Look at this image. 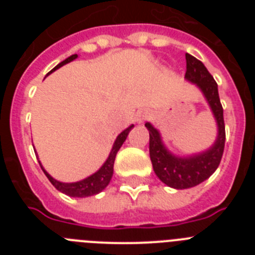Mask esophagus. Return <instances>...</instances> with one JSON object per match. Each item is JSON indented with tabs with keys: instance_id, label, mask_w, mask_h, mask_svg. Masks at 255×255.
Listing matches in <instances>:
<instances>
[{
	"instance_id": "obj_1",
	"label": "esophagus",
	"mask_w": 255,
	"mask_h": 255,
	"mask_svg": "<svg viewBox=\"0 0 255 255\" xmlns=\"http://www.w3.org/2000/svg\"><path fill=\"white\" fill-rule=\"evenodd\" d=\"M147 117H148V115L145 114V112H139V114L136 115V121H138V123H143V121L145 120Z\"/></svg>"
}]
</instances>
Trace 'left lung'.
I'll use <instances>...</instances> for the list:
<instances>
[{
	"label": "left lung",
	"instance_id": "8db88e82",
	"mask_svg": "<svg viewBox=\"0 0 255 255\" xmlns=\"http://www.w3.org/2000/svg\"><path fill=\"white\" fill-rule=\"evenodd\" d=\"M185 58V78L191 83H195L206 96L217 120L218 138L215 145L207 152L189 158H177L163 147L158 131L149 123L145 124L149 130V155L153 170L162 182L175 189L193 188L208 179L217 170L224 154L226 140L224 108L218 96L217 83L202 61L189 53H186Z\"/></svg>",
	"mask_w": 255,
	"mask_h": 255
}]
</instances>
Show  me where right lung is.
Segmentation results:
<instances>
[{"label":"right lung","mask_w":255,"mask_h":255,"mask_svg":"<svg viewBox=\"0 0 255 255\" xmlns=\"http://www.w3.org/2000/svg\"><path fill=\"white\" fill-rule=\"evenodd\" d=\"M76 57H78V55L70 56V57H67L65 61L60 62V64H58L55 69H52L49 73L55 71V70L58 69V67L64 66L65 64H67V62H70V61L75 60ZM132 126L134 125L129 126L128 129L124 130V131L121 132L119 136H117L116 141H115V144H114V147H112L111 153H110L107 161L105 162V164H103L102 167L97 171L96 173H93L92 176L87 177V179L82 180V181L71 182V184L60 182V181H57V180L53 179V177L49 176L48 173L44 171V168L42 167V166H40V167H42L43 172L46 173V176L48 177V180L51 181L52 185L55 186L58 191H61V193H64V194L69 195V197L83 198V197H91V195L98 194V193H101V191H102L103 189L108 185V182H110V180H111L112 173H114V163H115V158H116V154H117V152H119V149L121 148V145H123L124 141H125L126 136H128V134H129V131L131 130Z\"/></svg>","instance_id":"obj_1"}]
</instances>
